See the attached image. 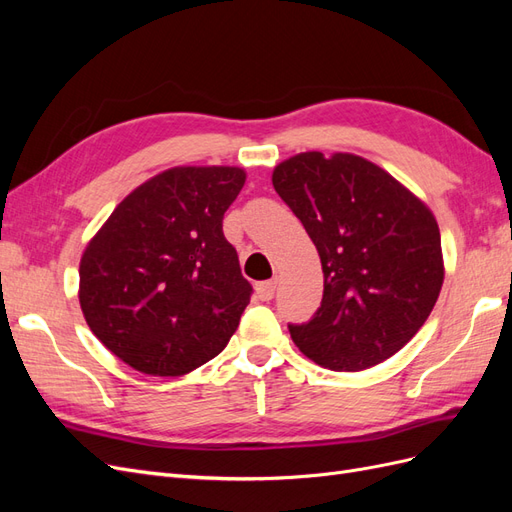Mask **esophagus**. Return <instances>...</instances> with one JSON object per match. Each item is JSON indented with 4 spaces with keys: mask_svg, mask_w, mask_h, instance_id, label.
<instances>
[{
    "mask_svg": "<svg viewBox=\"0 0 512 512\" xmlns=\"http://www.w3.org/2000/svg\"><path fill=\"white\" fill-rule=\"evenodd\" d=\"M275 286L277 282L275 280H269V282H258L256 284V294L260 301H271L273 294H275Z\"/></svg>",
    "mask_w": 512,
    "mask_h": 512,
    "instance_id": "obj_1",
    "label": "esophagus"
}]
</instances>
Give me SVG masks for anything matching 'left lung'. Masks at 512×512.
<instances>
[{"label": "left lung", "instance_id": "obj_1", "mask_svg": "<svg viewBox=\"0 0 512 512\" xmlns=\"http://www.w3.org/2000/svg\"><path fill=\"white\" fill-rule=\"evenodd\" d=\"M273 188L320 254L322 303L288 324L292 342L333 371L389 359L423 327L444 280L431 211L386 170L352 153H299L273 170Z\"/></svg>", "mask_w": 512, "mask_h": 512}]
</instances>
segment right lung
<instances>
[{
	"instance_id": "obj_1",
	"label": "right lung",
	"mask_w": 512,
	"mask_h": 512,
	"mask_svg": "<svg viewBox=\"0 0 512 512\" xmlns=\"http://www.w3.org/2000/svg\"><path fill=\"white\" fill-rule=\"evenodd\" d=\"M245 173L177 166L126 196L81 258L89 329L149 376H183L237 331L252 284L222 230Z\"/></svg>"
}]
</instances>
